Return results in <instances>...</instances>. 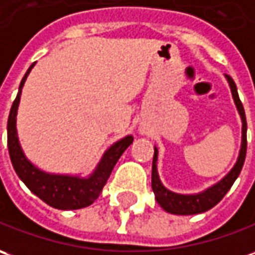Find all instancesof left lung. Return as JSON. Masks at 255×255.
<instances>
[{
	"label": "left lung",
	"mask_w": 255,
	"mask_h": 255,
	"mask_svg": "<svg viewBox=\"0 0 255 255\" xmlns=\"http://www.w3.org/2000/svg\"><path fill=\"white\" fill-rule=\"evenodd\" d=\"M228 82H229L230 91H232V96L235 100V105L237 107V112L242 117V148L239 152V157H237L236 164L232 167V170L225 176V177L216 183L212 187L207 188L205 191L198 194H177L173 193L170 190H167L166 187L162 184L159 174H157L156 162H157V148H155V153H153V162H152V190L155 193V198H156L157 204L163 208L166 212L174 215H195L202 214L208 209L214 208L219 201L222 200L226 195V193L230 190V187L233 186L235 180L239 177L240 171L243 169L244 159H246V150H247V121H246V114H244V109L240 99H239V93H237V88L235 81L229 77L225 75Z\"/></svg>",
	"instance_id": "left-lung-1"
}]
</instances>
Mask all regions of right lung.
I'll return each mask as SVG.
<instances>
[{
	"label": "right lung",
	"instance_id": "right-lung-1",
	"mask_svg": "<svg viewBox=\"0 0 255 255\" xmlns=\"http://www.w3.org/2000/svg\"><path fill=\"white\" fill-rule=\"evenodd\" d=\"M33 65L34 64H32L30 68L27 69V72L19 85L18 96L12 103L9 117H8V127H6L8 150H9L12 166L19 178L25 183L26 187L50 207L62 209V211L89 207L100 195L117 160L124 153V150L132 143L134 136L127 135L123 139L113 143L106 150L103 157L99 162L98 167L89 177L81 178L79 176H68V174H50L37 169L25 156L19 143L18 132H16V114H18L20 93Z\"/></svg>",
	"mask_w": 255,
	"mask_h": 255
}]
</instances>
